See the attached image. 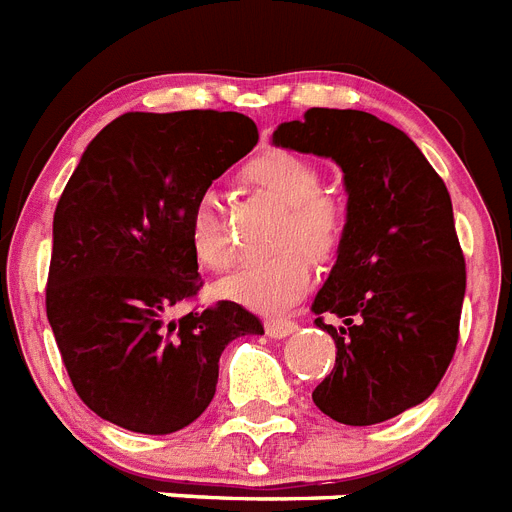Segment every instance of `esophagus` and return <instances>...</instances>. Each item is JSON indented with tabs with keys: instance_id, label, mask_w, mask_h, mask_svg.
<instances>
[{
	"instance_id": "obj_1",
	"label": "esophagus",
	"mask_w": 512,
	"mask_h": 512,
	"mask_svg": "<svg viewBox=\"0 0 512 512\" xmlns=\"http://www.w3.org/2000/svg\"><path fill=\"white\" fill-rule=\"evenodd\" d=\"M267 335L269 338H288V335H293L298 330L296 322L290 320H267Z\"/></svg>"
}]
</instances>
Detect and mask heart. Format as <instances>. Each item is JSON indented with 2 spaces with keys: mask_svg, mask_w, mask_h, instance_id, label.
I'll return each instance as SVG.
<instances>
[{
  "mask_svg": "<svg viewBox=\"0 0 512 512\" xmlns=\"http://www.w3.org/2000/svg\"><path fill=\"white\" fill-rule=\"evenodd\" d=\"M245 177L285 206L277 243L293 248H285L269 259L248 261L235 275L219 282V296L253 312H285L298 304L312 280V261L300 249L304 247L317 259H327L341 243V206L320 192V169L306 161L304 155L288 150H267L256 155L245 166ZM187 240L192 256L206 269L222 272L232 264L230 237L214 195H203L192 206ZM296 242L302 245L300 249L295 248Z\"/></svg>",
  "mask_w": 512,
  "mask_h": 512,
  "instance_id": "obj_1",
  "label": "heart"
}]
</instances>
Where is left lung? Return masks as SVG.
<instances>
[{
    "mask_svg": "<svg viewBox=\"0 0 512 512\" xmlns=\"http://www.w3.org/2000/svg\"><path fill=\"white\" fill-rule=\"evenodd\" d=\"M272 145L341 166L346 224L317 290L314 325L335 341L314 404L343 425H375L425 402L457 346L465 259L447 185L420 147L365 110L312 108ZM322 313L342 320L325 326Z\"/></svg>",
    "mask_w": 512,
    "mask_h": 512,
    "instance_id": "1",
    "label": "left lung"
}]
</instances>
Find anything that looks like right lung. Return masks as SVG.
Returning <instances> with one entry per match:
<instances>
[{
	"label": "right lung",
	"mask_w": 512,
	"mask_h": 512,
	"mask_svg": "<svg viewBox=\"0 0 512 512\" xmlns=\"http://www.w3.org/2000/svg\"><path fill=\"white\" fill-rule=\"evenodd\" d=\"M256 142L243 113H126L81 155L52 222L47 320L102 420L150 436L185 428L214 399L224 346L264 333L232 301L171 317L203 285L192 206Z\"/></svg>",
	"instance_id": "add662e5"
}]
</instances>
